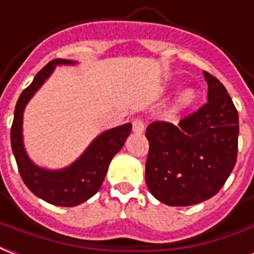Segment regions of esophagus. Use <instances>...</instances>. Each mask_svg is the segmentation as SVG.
<instances>
[{
	"label": "esophagus",
	"mask_w": 254,
	"mask_h": 254,
	"mask_svg": "<svg viewBox=\"0 0 254 254\" xmlns=\"http://www.w3.org/2000/svg\"><path fill=\"white\" fill-rule=\"evenodd\" d=\"M132 131L136 132V134H142L145 131V123H143V120L139 119V118L134 119V122H132Z\"/></svg>",
	"instance_id": "1"
}]
</instances>
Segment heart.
<instances>
[{
    "mask_svg": "<svg viewBox=\"0 0 254 254\" xmlns=\"http://www.w3.org/2000/svg\"><path fill=\"white\" fill-rule=\"evenodd\" d=\"M196 99V92L193 89L187 88L184 90H181L177 99H176V104L179 108H186V107H190Z\"/></svg>",
    "mask_w": 254,
    "mask_h": 254,
    "instance_id": "heart-1",
    "label": "heart"
}]
</instances>
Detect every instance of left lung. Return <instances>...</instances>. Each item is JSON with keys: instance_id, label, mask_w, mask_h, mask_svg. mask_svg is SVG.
Masks as SVG:
<instances>
[{"instance_id": "left-lung-1", "label": "left lung", "mask_w": 254, "mask_h": 254, "mask_svg": "<svg viewBox=\"0 0 254 254\" xmlns=\"http://www.w3.org/2000/svg\"><path fill=\"white\" fill-rule=\"evenodd\" d=\"M207 103L177 123L146 128V184L168 205H192L218 193L236 165L238 112L221 81L204 71Z\"/></svg>"}]
</instances>
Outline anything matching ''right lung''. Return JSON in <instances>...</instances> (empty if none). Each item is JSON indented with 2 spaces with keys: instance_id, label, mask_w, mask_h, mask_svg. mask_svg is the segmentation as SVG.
Masks as SVG:
<instances>
[{
  "instance_id": "obj_1",
  "label": "right lung",
  "mask_w": 254,
  "mask_h": 254,
  "mask_svg": "<svg viewBox=\"0 0 254 254\" xmlns=\"http://www.w3.org/2000/svg\"><path fill=\"white\" fill-rule=\"evenodd\" d=\"M68 59H54L39 71L32 84L23 90L14 108L10 143L18 172L24 184L33 195L50 204L61 207H74L84 203L100 190L107 175L109 162L125 145L132 126L126 123L103 134L89 145L84 154L71 165L61 170H47L39 168L29 160L23 143V114L25 105L44 81L49 78L57 64H73Z\"/></svg>"
}]
</instances>
